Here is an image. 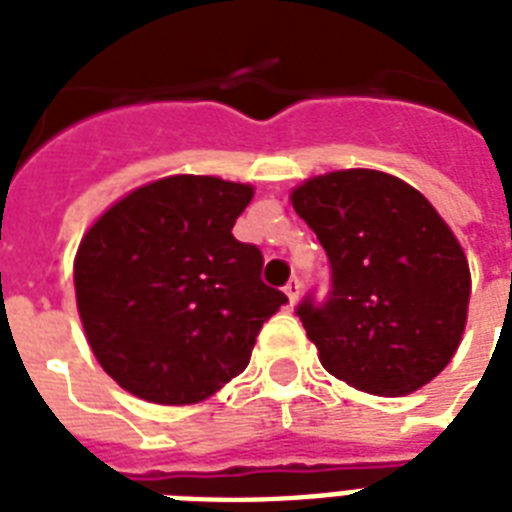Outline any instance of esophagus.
<instances>
[{"label": "esophagus", "instance_id": "1", "mask_svg": "<svg viewBox=\"0 0 512 512\" xmlns=\"http://www.w3.org/2000/svg\"><path fill=\"white\" fill-rule=\"evenodd\" d=\"M284 295L289 297V305H297V300H300V281L289 279L287 287H284Z\"/></svg>", "mask_w": 512, "mask_h": 512}]
</instances>
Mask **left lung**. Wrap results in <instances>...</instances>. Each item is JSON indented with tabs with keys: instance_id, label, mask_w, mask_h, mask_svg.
Wrapping results in <instances>:
<instances>
[{
	"instance_id": "obj_1",
	"label": "left lung",
	"mask_w": 512,
	"mask_h": 512,
	"mask_svg": "<svg viewBox=\"0 0 512 512\" xmlns=\"http://www.w3.org/2000/svg\"><path fill=\"white\" fill-rule=\"evenodd\" d=\"M289 201L332 265V297L297 308L319 361L372 396H409L444 372L468 324L460 241L417 188L380 170L308 177Z\"/></svg>"
}]
</instances>
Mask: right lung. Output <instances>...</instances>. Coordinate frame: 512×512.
<instances>
[{"instance_id": "1", "label": "right lung", "mask_w": 512, "mask_h": 512, "mask_svg": "<svg viewBox=\"0 0 512 512\" xmlns=\"http://www.w3.org/2000/svg\"><path fill=\"white\" fill-rule=\"evenodd\" d=\"M249 183L170 175L114 201L79 241L76 311L108 377L162 406L207 401L247 369L287 295L263 255L233 239Z\"/></svg>"}]
</instances>
